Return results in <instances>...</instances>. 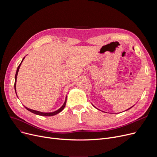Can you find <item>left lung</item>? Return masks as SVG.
Returning a JSON list of instances; mask_svg holds the SVG:
<instances>
[{"mask_svg": "<svg viewBox=\"0 0 157 157\" xmlns=\"http://www.w3.org/2000/svg\"><path fill=\"white\" fill-rule=\"evenodd\" d=\"M131 108H132V107H131ZM130 108H129V109H130Z\"/></svg>", "mask_w": 157, "mask_h": 157, "instance_id": "1", "label": "left lung"}]
</instances>
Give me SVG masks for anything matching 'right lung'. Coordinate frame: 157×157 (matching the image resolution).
Masks as SVG:
<instances>
[{
    "instance_id": "add662e5",
    "label": "right lung",
    "mask_w": 157,
    "mask_h": 157,
    "mask_svg": "<svg viewBox=\"0 0 157 157\" xmlns=\"http://www.w3.org/2000/svg\"><path fill=\"white\" fill-rule=\"evenodd\" d=\"M24 59H25V57H24L23 59V60H22L21 62L20 63V64L18 65V68H17V71H16V74H15V81H14V90H15V92H16V78H17L18 72V71H19V69H20V65H21V63H22L23 60H24ZM16 95H17V94H16ZM66 101H67V97H66V98H65V102H64V104H63V105L61 107V108H60L59 109H58L57 111H54V112H52V113H42V112H40V111H35V110H33V109H31L27 108H26V107H25V108L28 111H29L32 112V113H34V114H37V115H40V116H44V117H51V116H53V115H55V114H58V113H59L60 112H61V111L64 109L65 106V104H66Z\"/></svg>"
}]
</instances>
